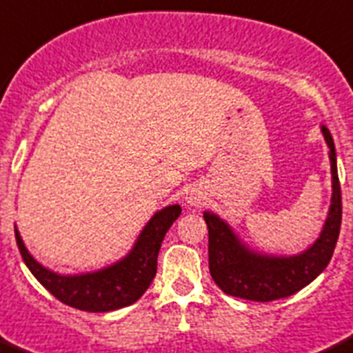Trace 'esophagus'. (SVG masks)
<instances>
[{
  "instance_id": "1",
  "label": "esophagus",
  "mask_w": 353,
  "mask_h": 353,
  "mask_svg": "<svg viewBox=\"0 0 353 353\" xmlns=\"http://www.w3.org/2000/svg\"><path fill=\"white\" fill-rule=\"evenodd\" d=\"M190 202L195 203V205H196V203H199V199H196V196H190Z\"/></svg>"
}]
</instances>
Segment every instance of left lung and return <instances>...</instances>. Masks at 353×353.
<instances>
[{"instance_id":"8db88e82","label":"left lung","mask_w":353,"mask_h":353,"mask_svg":"<svg viewBox=\"0 0 353 353\" xmlns=\"http://www.w3.org/2000/svg\"><path fill=\"white\" fill-rule=\"evenodd\" d=\"M322 134L329 146L332 199L324 230L308 251L289 258L256 254L236 239L223 219L216 214L203 212L209 228L210 275L226 294L261 303L288 298L315 281L331 261L340 236L341 188L336 169L334 143L325 127H322Z\"/></svg>"}]
</instances>
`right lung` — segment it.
<instances>
[{
	"mask_svg": "<svg viewBox=\"0 0 353 353\" xmlns=\"http://www.w3.org/2000/svg\"><path fill=\"white\" fill-rule=\"evenodd\" d=\"M181 214L179 205H169L154 214L136 245L121 261L85 275H57L39 265L24 247L15 230L22 259L39 284L64 305L85 312H111L136 303L157 275L161 240Z\"/></svg>",
	"mask_w": 353,
	"mask_h": 353,
	"instance_id": "1",
	"label": "right lung"
}]
</instances>
